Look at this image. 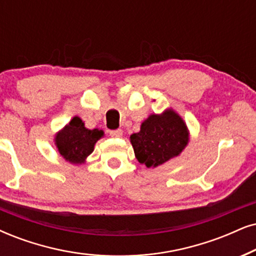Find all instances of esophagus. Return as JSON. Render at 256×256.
I'll return each mask as SVG.
<instances>
[{
	"mask_svg": "<svg viewBox=\"0 0 256 256\" xmlns=\"http://www.w3.org/2000/svg\"><path fill=\"white\" fill-rule=\"evenodd\" d=\"M122 131L120 130V128H118V130H112V131H110V136H111V137H113V138H119V137H122Z\"/></svg>",
	"mask_w": 256,
	"mask_h": 256,
	"instance_id": "esophagus-1",
	"label": "esophagus"
}]
</instances>
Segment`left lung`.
I'll list each match as a JSON object with an SVG mask.
<instances>
[{
  "label": "left lung",
  "mask_w": 256,
  "mask_h": 256,
  "mask_svg": "<svg viewBox=\"0 0 256 256\" xmlns=\"http://www.w3.org/2000/svg\"><path fill=\"white\" fill-rule=\"evenodd\" d=\"M130 139L139 163L154 168L178 156L188 144V131L177 113L166 111L151 114Z\"/></svg>",
  "instance_id": "8db88e82"
}]
</instances>
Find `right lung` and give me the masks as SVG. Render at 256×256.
<instances>
[{
  "label": "right lung",
  "instance_id": "obj_1",
  "mask_svg": "<svg viewBox=\"0 0 256 256\" xmlns=\"http://www.w3.org/2000/svg\"><path fill=\"white\" fill-rule=\"evenodd\" d=\"M102 134L104 132L98 128H86L82 119L74 117L70 124L56 134V144L64 160L73 164H82L94 150V144Z\"/></svg>",
  "mask_w": 256,
  "mask_h": 256
}]
</instances>
